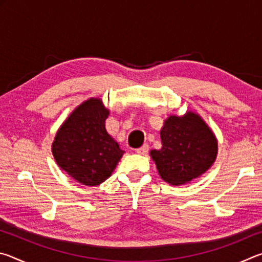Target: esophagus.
I'll list each match as a JSON object with an SVG mask.
<instances>
[{
    "label": "esophagus",
    "mask_w": 262,
    "mask_h": 262,
    "mask_svg": "<svg viewBox=\"0 0 262 262\" xmlns=\"http://www.w3.org/2000/svg\"><path fill=\"white\" fill-rule=\"evenodd\" d=\"M148 151H149V145L148 144H143L141 148L136 149V152L139 155H145Z\"/></svg>",
    "instance_id": "obj_1"
}]
</instances>
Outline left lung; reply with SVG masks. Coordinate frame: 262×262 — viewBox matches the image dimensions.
Wrapping results in <instances>:
<instances>
[{"instance_id":"1","label":"left lung","mask_w":262,"mask_h":262,"mask_svg":"<svg viewBox=\"0 0 262 262\" xmlns=\"http://www.w3.org/2000/svg\"><path fill=\"white\" fill-rule=\"evenodd\" d=\"M162 148L150 150L158 174L165 183L181 186L201 177L216 161L217 139L200 114L187 111L168 115L161 129Z\"/></svg>"}]
</instances>
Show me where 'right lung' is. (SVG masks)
Returning a JSON list of instances; mask_svg holds the SVG:
<instances>
[{
	"label": "right lung",
	"instance_id": "add662e5",
	"mask_svg": "<svg viewBox=\"0 0 262 262\" xmlns=\"http://www.w3.org/2000/svg\"><path fill=\"white\" fill-rule=\"evenodd\" d=\"M108 114L100 98L83 101L62 122L52 143L57 165L82 185L104 183L125 154L106 130Z\"/></svg>",
	"mask_w": 262,
	"mask_h": 262
}]
</instances>
